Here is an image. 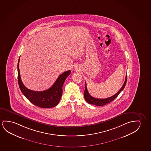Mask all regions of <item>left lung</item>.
I'll return each instance as SVG.
<instances>
[{
	"label": "left lung",
	"mask_w": 151,
	"mask_h": 151,
	"mask_svg": "<svg viewBox=\"0 0 151 151\" xmlns=\"http://www.w3.org/2000/svg\"><path fill=\"white\" fill-rule=\"evenodd\" d=\"M127 80V77L126 74V79H125L124 84H123V86L119 90V91L116 94L112 96L108 97L107 99H96V98L92 96L88 92L87 86H86V82H85L86 83V88H85V91H84V97L85 100L88 104H90L92 105H95L96 106H104L106 104L109 103L111 101H114L118 96V95L122 91L124 90V88L125 87V86L126 84Z\"/></svg>",
	"instance_id": "1"
}]
</instances>
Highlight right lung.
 Wrapping results in <instances>:
<instances>
[{
    "mask_svg": "<svg viewBox=\"0 0 151 151\" xmlns=\"http://www.w3.org/2000/svg\"><path fill=\"white\" fill-rule=\"evenodd\" d=\"M19 61L18 63V81L19 86L23 94L32 103L41 108H52L58 104L63 94V86L65 80L71 73V70L60 74L54 84L47 90L34 91L28 89L23 84L19 70Z\"/></svg>",
    "mask_w": 151,
    "mask_h": 151,
    "instance_id": "right-lung-1",
    "label": "right lung"
}]
</instances>
